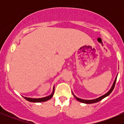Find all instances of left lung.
<instances>
[{"mask_svg":"<svg viewBox=\"0 0 124 124\" xmlns=\"http://www.w3.org/2000/svg\"><path fill=\"white\" fill-rule=\"evenodd\" d=\"M116 78H117V76H116V77L115 80L114 82H113V85H112V87H111V88H110V89L109 91H108V92H107V93H105L104 95H103L101 96V97H99V98H96V99H93V100H83V99H81V98H78V97H76V96L73 93H72V94H73L74 97L75 98H76V99L77 100V101H80V102H83V103H85V104H93V103H95V102H98V101H101V100H102V99H103V98H104L105 97H107V96L109 95L110 94L111 92H112V91H113V89H114L115 86V83H116Z\"/></svg>","mask_w":124,"mask_h":124,"instance_id":"left-lung-1","label":"left lung"}]
</instances>
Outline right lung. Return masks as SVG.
Segmentation results:
<instances>
[{
  "label": "right lung",
  "mask_w": 124,
  "mask_h": 124,
  "mask_svg": "<svg viewBox=\"0 0 124 124\" xmlns=\"http://www.w3.org/2000/svg\"><path fill=\"white\" fill-rule=\"evenodd\" d=\"M54 86H53V92L51 93L50 95L47 96V97H43V98H28V97H23L24 98L27 100L28 101H30V102H44V101H48V100L51 99L53 97V94H54Z\"/></svg>",
  "instance_id": "obj_1"
}]
</instances>
